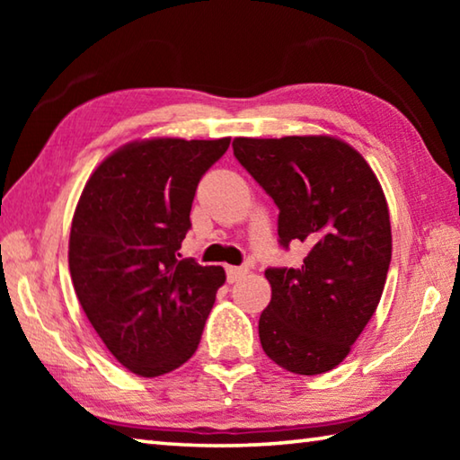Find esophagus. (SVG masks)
<instances>
[{"label":"esophagus","mask_w":460,"mask_h":460,"mask_svg":"<svg viewBox=\"0 0 460 460\" xmlns=\"http://www.w3.org/2000/svg\"><path fill=\"white\" fill-rule=\"evenodd\" d=\"M247 274V270L245 268H235V266H227V279L229 282L233 284V282H237V279H241Z\"/></svg>","instance_id":"34e87169"}]
</instances>
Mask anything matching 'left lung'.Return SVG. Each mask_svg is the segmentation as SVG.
I'll return each mask as SVG.
<instances>
[{"instance_id": "left-lung-1", "label": "left lung", "mask_w": 460, "mask_h": 460, "mask_svg": "<svg viewBox=\"0 0 460 460\" xmlns=\"http://www.w3.org/2000/svg\"><path fill=\"white\" fill-rule=\"evenodd\" d=\"M233 154L279 208V245L308 249L298 268H268L260 316L266 355L298 376L345 359L376 313L392 261V225L377 176L331 136L235 137Z\"/></svg>"}]
</instances>
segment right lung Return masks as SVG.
I'll list each match as a JSON object with an SVG mask.
<instances>
[{
    "mask_svg": "<svg viewBox=\"0 0 460 460\" xmlns=\"http://www.w3.org/2000/svg\"><path fill=\"white\" fill-rule=\"evenodd\" d=\"M229 137H154L101 162L84 184L68 241V268L93 329L142 377L174 371L197 351L221 266L181 260L202 174Z\"/></svg>",
    "mask_w": 460,
    "mask_h": 460,
    "instance_id": "add662e5",
    "label": "right lung"
}]
</instances>
